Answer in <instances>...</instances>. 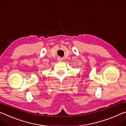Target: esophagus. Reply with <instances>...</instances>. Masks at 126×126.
Masks as SVG:
<instances>
[{
  "mask_svg": "<svg viewBox=\"0 0 126 126\" xmlns=\"http://www.w3.org/2000/svg\"><path fill=\"white\" fill-rule=\"evenodd\" d=\"M63 59H62L61 57H58V58H57V61H59V62L63 61Z\"/></svg>",
  "mask_w": 126,
  "mask_h": 126,
  "instance_id": "esophagus-1",
  "label": "esophagus"
}]
</instances>
